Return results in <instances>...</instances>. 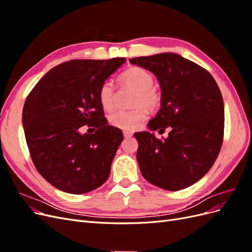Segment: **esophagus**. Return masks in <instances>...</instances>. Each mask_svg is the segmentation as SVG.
Returning <instances> with one entry per match:
<instances>
[{"mask_svg":"<svg viewBox=\"0 0 252 252\" xmlns=\"http://www.w3.org/2000/svg\"><path fill=\"white\" fill-rule=\"evenodd\" d=\"M123 134H124L125 138H130V136L132 135V132H130V131H124Z\"/></svg>","mask_w":252,"mask_h":252,"instance_id":"obj_1","label":"esophagus"}]
</instances>
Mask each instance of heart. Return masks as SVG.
<instances>
[{
  "label": "heart",
  "instance_id": "1",
  "mask_svg": "<svg viewBox=\"0 0 252 252\" xmlns=\"http://www.w3.org/2000/svg\"><path fill=\"white\" fill-rule=\"evenodd\" d=\"M119 81L121 85L135 90L131 110H118L109 117V123L116 128L125 131L138 129L146 120L148 109L157 110L162 104V95L154 87L155 78L145 68L134 66L122 72ZM98 101L102 107L110 111L116 106V89L110 81H105L98 88Z\"/></svg>",
  "mask_w": 252,
  "mask_h": 252
}]
</instances>
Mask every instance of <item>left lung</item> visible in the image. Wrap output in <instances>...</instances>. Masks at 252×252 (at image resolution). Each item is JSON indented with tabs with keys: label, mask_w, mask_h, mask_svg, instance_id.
<instances>
[{
	"label": "left lung",
	"mask_w": 252,
	"mask_h": 252,
	"mask_svg": "<svg viewBox=\"0 0 252 252\" xmlns=\"http://www.w3.org/2000/svg\"><path fill=\"white\" fill-rule=\"evenodd\" d=\"M154 73L162 104L149 121L150 130L170 132L157 139L148 131L134 133L140 170L152 185L170 191L193 185L208 172L224 138V102L216 80L177 53H158L129 60Z\"/></svg>",
	"instance_id": "obj_1"
}]
</instances>
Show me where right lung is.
Returning <instances> with one entry per match:
<instances>
[{
  "label": "right lung",
  "mask_w": 252,
  "mask_h": 252,
  "mask_svg": "<svg viewBox=\"0 0 252 252\" xmlns=\"http://www.w3.org/2000/svg\"><path fill=\"white\" fill-rule=\"evenodd\" d=\"M125 61L62 63L45 74L26 98L22 121L30 157L42 177L64 192H89L109 177L124 136L107 125L97 93ZM86 125L96 132L82 134Z\"/></svg>",
  "instance_id": "obj_1"
}]
</instances>
